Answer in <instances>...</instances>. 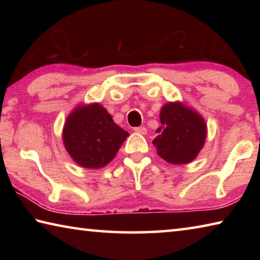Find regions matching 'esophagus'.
Returning a JSON list of instances; mask_svg holds the SVG:
<instances>
[{"label":"esophagus","mask_w":260,"mask_h":260,"mask_svg":"<svg viewBox=\"0 0 260 260\" xmlns=\"http://www.w3.org/2000/svg\"><path fill=\"white\" fill-rule=\"evenodd\" d=\"M134 132H135V133L146 135L147 134V128H146V127H135Z\"/></svg>","instance_id":"1"}]
</instances>
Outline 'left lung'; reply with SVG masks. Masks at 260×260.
I'll return each mask as SVG.
<instances>
[{
    "instance_id": "1",
    "label": "left lung",
    "mask_w": 260,
    "mask_h": 260,
    "mask_svg": "<svg viewBox=\"0 0 260 260\" xmlns=\"http://www.w3.org/2000/svg\"><path fill=\"white\" fill-rule=\"evenodd\" d=\"M160 127L152 141L158 156L170 164H189L204 147L208 126L202 114L182 102H167L160 109Z\"/></svg>"
}]
</instances>
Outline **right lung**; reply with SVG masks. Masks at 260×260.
<instances>
[{
    "label": "right lung",
    "instance_id": "add662e5",
    "mask_svg": "<svg viewBox=\"0 0 260 260\" xmlns=\"http://www.w3.org/2000/svg\"><path fill=\"white\" fill-rule=\"evenodd\" d=\"M128 133L113 121L100 103L79 104L69 114L63 127L64 147L72 159L83 169L107 166Z\"/></svg>",
    "mask_w": 260,
    "mask_h": 260
}]
</instances>
